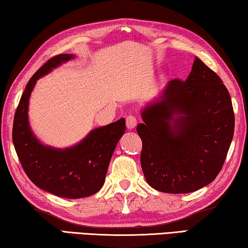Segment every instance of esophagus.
Here are the masks:
<instances>
[{"label":"esophagus","instance_id":"1","mask_svg":"<svg viewBox=\"0 0 248 248\" xmlns=\"http://www.w3.org/2000/svg\"><path fill=\"white\" fill-rule=\"evenodd\" d=\"M125 125H127V128H128L129 130H132V129L136 128V125H137V119H136V117L128 116L127 118H125Z\"/></svg>","mask_w":248,"mask_h":248}]
</instances>
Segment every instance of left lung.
<instances>
[{"label": "left lung", "mask_w": 248, "mask_h": 248, "mask_svg": "<svg viewBox=\"0 0 248 248\" xmlns=\"http://www.w3.org/2000/svg\"><path fill=\"white\" fill-rule=\"evenodd\" d=\"M141 117V167L151 187L188 194L216 179L233 139L234 112L222 79L199 58L186 81H170Z\"/></svg>", "instance_id": "8db88e82"}]
</instances>
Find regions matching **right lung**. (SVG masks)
Segmentation results:
<instances>
[{
  "label": "right lung",
  "mask_w": 248,
  "mask_h": 248,
  "mask_svg": "<svg viewBox=\"0 0 248 248\" xmlns=\"http://www.w3.org/2000/svg\"><path fill=\"white\" fill-rule=\"evenodd\" d=\"M74 54H59L48 60L27 83L16 109L13 143L28 178L44 191L62 198H85L103 187L116 145L125 131L124 118L95 128L73 146L53 148L41 143L31 128L28 106L37 81Z\"/></svg>",
  "instance_id": "1"
}]
</instances>
